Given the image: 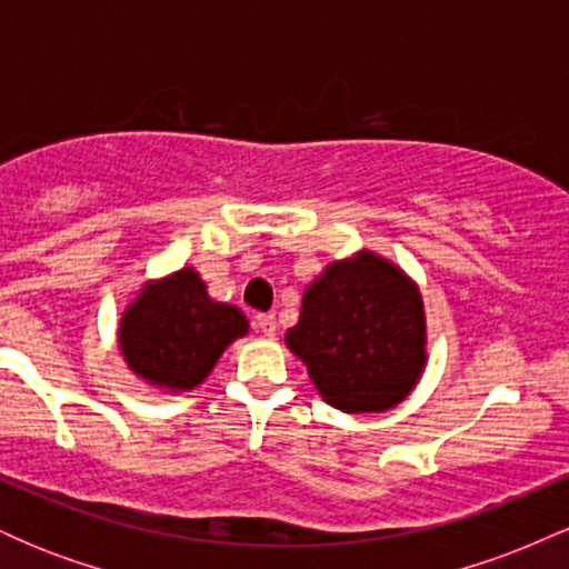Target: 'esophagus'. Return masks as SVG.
Listing matches in <instances>:
<instances>
[{
	"label": "esophagus",
	"mask_w": 569,
	"mask_h": 569,
	"mask_svg": "<svg viewBox=\"0 0 569 569\" xmlns=\"http://www.w3.org/2000/svg\"><path fill=\"white\" fill-rule=\"evenodd\" d=\"M257 329L262 331L264 337H276L278 331V318L272 312H259L257 316Z\"/></svg>",
	"instance_id": "1"
}]
</instances>
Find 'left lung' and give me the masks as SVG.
<instances>
[{
    "instance_id": "8db88e82",
    "label": "left lung",
    "mask_w": 569,
    "mask_h": 569,
    "mask_svg": "<svg viewBox=\"0 0 569 569\" xmlns=\"http://www.w3.org/2000/svg\"><path fill=\"white\" fill-rule=\"evenodd\" d=\"M286 345L323 401L382 411L403 401L426 367V312L415 283L375 253L335 262L305 291Z\"/></svg>"
}]
</instances>
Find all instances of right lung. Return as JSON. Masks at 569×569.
<instances>
[{
    "mask_svg": "<svg viewBox=\"0 0 569 569\" xmlns=\"http://www.w3.org/2000/svg\"><path fill=\"white\" fill-rule=\"evenodd\" d=\"M248 321L232 305L208 299L194 270L147 286L120 321V348L128 367L147 382L189 390L211 375L232 339Z\"/></svg>",
    "mask_w": 569,
    "mask_h": 569,
    "instance_id": "add662e5",
    "label": "right lung"
}]
</instances>
